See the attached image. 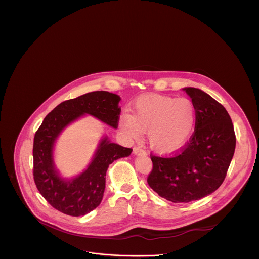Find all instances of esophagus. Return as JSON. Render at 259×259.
I'll list each match as a JSON object with an SVG mask.
<instances>
[{
    "instance_id": "esophagus-1",
    "label": "esophagus",
    "mask_w": 259,
    "mask_h": 259,
    "mask_svg": "<svg viewBox=\"0 0 259 259\" xmlns=\"http://www.w3.org/2000/svg\"><path fill=\"white\" fill-rule=\"evenodd\" d=\"M133 154L135 156H140V155H145L146 152L144 150L140 149L139 146H135V147H133Z\"/></svg>"
}]
</instances>
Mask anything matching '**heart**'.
Returning <instances> with one entry per match:
<instances>
[{
  "instance_id": "heart-1",
  "label": "heart",
  "mask_w": 259,
  "mask_h": 259,
  "mask_svg": "<svg viewBox=\"0 0 259 259\" xmlns=\"http://www.w3.org/2000/svg\"><path fill=\"white\" fill-rule=\"evenodd\" d=\"M119 127L130 140L139 138L141 131L147 132L153 150L171 154L192 139L197 127V109L189 98L144 95L133 103L132 115L121 116Z\"/></svg>"
}]
</instances>
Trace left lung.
I'll return each instance as SVG.
<instances>
[{"mask_svg": "<svg viewBox=\"0 0 259 259\" xmlns=\"http://www.w3.org/2000/svg\"><path fill=\"white\" fill-rule=\"evenodd\" d=\"M197 109L196 131L187 146L170 158L151 156L147 183L160 197L189 203L214 193L224 182L236 149V136L227 109L201 89H182Z\"/></svg>", "mask_w": 259, "mask_h": 259, "instance_id": "8db88e82", "label": "left lung"}]
</instances>
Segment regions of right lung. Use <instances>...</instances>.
Returning a JSON list of instances; mask_svg holds the SVG:
<instances>
[{
	"label": "right lung",
	"mask_w": 259,
	"mask_h": 259,
	"mask_svg": "<svg viewBox=\"0 0 259 259\" xmlns=\"http://www.w3.org/2000/svg\"><path fill=\"white\" fill-rule=\"evenodd\" d=\"M121 97L95 91L58 104L44 119L33 138V179L46 201L58 211L82 216L99 206L107 168L114 161L130 156L131 149L102 136L87 168L75 177H63L54 161V145L71 123L89 115L114 129L118 128Z\"/></svg>",
	"instance_id": "right-lung-1"
}]
</instances>
